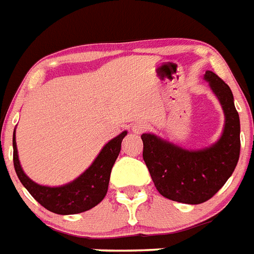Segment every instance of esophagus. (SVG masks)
<instances>
[{
	"label": "esophagus",
	"mask_w": 254,
	"mask_h": 254,
	"mask_svg": "<svg viewBox=\"0 0 254 254\" xmlns=\"http://www.w3.org/2000/svg\"><path fill=\"white\" fill-rule=\"evenodd\" d=\"M147 130V125L142 121H137V123L133 124V127H131V131L134 133V134H142L145 131Z\"/></svg>",
	"instance_id": "1"
}]
</instances>
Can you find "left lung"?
I'll use <instances>...</instances> for the list:
<instances>
[{
    "mask_svg": "<svg viewBox=\"0 0 254 254\" xmlns=\"http://www.w3.org/2000/svg\"><path fill=\"white\" fill-rule=\"evenodd\" d=\"M204 80L224 112V129L216 142L189 150L153 133L141 135L143 161L158 192L186 204L211 199L232 175L240 157V117L232 91L212 71H205Z\"/></svg>",
    "mask_w": 254,
    "mask_h": 254,
    "instance_id": "8db88e82",
    "label": "left lung"
}]
</instances>
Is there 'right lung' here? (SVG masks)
<instances>
[{
    "label": "right lung",
    "instance_id": "1",
    "mask_svg": "<svg viewBox=\"0 0 254 254\" xmlns=\"http://www.w3.org/2000/svg\"><path fill=\"white\" fill-rule=\"evenodd\" d=\"M127 134V131L124 130L121 134L105 143V146L101 149L91 166L76 179L65 185L50 187V186L38 185L25 174L18 158L15 130H14V169L21 183L25 186V189L46 209L58 215H73V213L84 212L99 204L107 195L112 167L119 157L121 142Z\"/></svg>",
    "mask_w": 254,
    "mask_h": 254
}]
</instances>
